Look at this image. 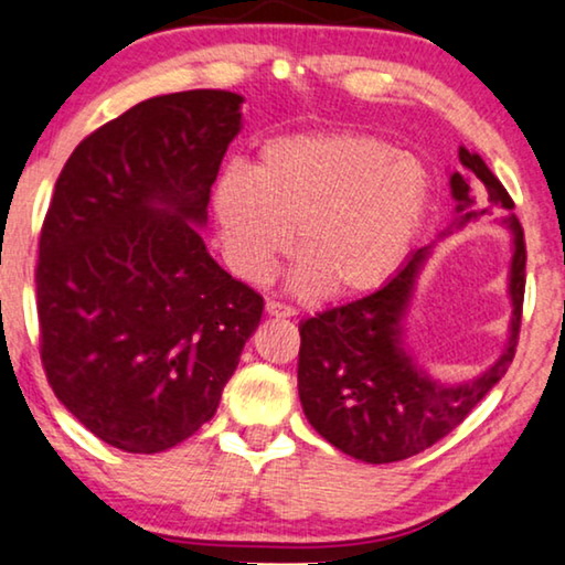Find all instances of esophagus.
I'll list each match as a JSON object with an SVG mask.
<instances>
[{
  "label": "esophagus",
  "mask_w": 565,
  "mask_h": 565,
  "mask_svg": "<svg viewBox=\"0 0 565 565\" xmlns=\"http://www.w3.org/2000/svg\"><path fill=\"white\" fill-rule=\"evenodd\" d=\"M265 311H267V316H275V319H290V316H296V311H292V308L277 303V300H267Z\"/></svg>",
  "instance_id": "esophagus-1"
}]
</instances>
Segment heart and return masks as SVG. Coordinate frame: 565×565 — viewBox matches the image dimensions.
Returning a JSON list of instances; mask_svg holds the SVG:
<instances>
[{"label": "heart", "instance_id": "heart-1", "mask_svg": "<svg viewBox=\"0 0 565 565\" xmlns=\"http://www.w3.org/2000/svg\"><path fill=\"white\" fill-rule=\"evenodd\" d=\"M231 267L265 280L296 231L298 296L360 298L404 265L427 221L431 180L419 159L360 134L275 138L257 169L231 164L215 182Z\"/></svg>", "mask_w": 565, "mask_h": 565}]
</instances>
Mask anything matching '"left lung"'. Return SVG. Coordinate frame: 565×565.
I'll use <instances>...</instances> for the list:
<instances>
[{"instance_id": "left-lung-1", "label": "left lung", "mask_w": 565, "mask_h": 565, "mask_svg": "<svg viewBox=\"0 0 565 565\" xmlns=\"http://www.w3.org/2000/svg\"><path fill=\"white\" fill-rule=\"evenodd\" d=\"M462 172L450 174L455 215L439 238L452 236L491 213H507L512 234L507 292L512 300L509 337L499 360L460 383L431 377L406 344V316L431 244L370 296L329 308L300 323L298 396L306 419L350 458L396 462L419 455L458 427L512 365L524 300V234L512 198L478 153L460 146Z\"/></svg>"}]
</instances>
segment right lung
Segmentation results:
<instances>
[{"mask_svg": "<svg viewBox=\"0 0 565 565\" xmlns=\"http://www.w3.org/2000/svg\"><path fill=\"white\" fill-rule=\"evenodd\" d=\"M244 97L192 89L105 122L61 169L35 269L41 360L103 443L161 452L218 408L262 300L205 249L211 188Z\"/></svg>", "mask_w": 565, "mask_h": 565, "instance_id": "1", "label": "right lung"}]
</instances>
